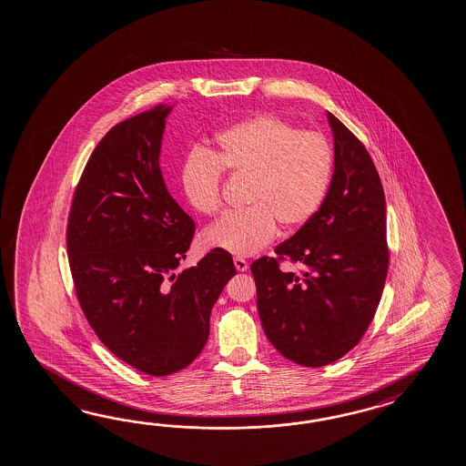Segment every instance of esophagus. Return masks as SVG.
I'll list each match as a JSON object with an SVG mask.
<instances>
[{
  "mask_svg": "<svg viewBox=\"0 0 466 466\" xmlns=\"http://www.w3.org/2000/svg\"><path fill=\"white\" fill-rule=\"evenodd\" d=\"M233 263H235V267H237V270L238 271L248 270V261L245 260V258H239V257H237V258L233 260Z\"/></svg>",
  "mask_w": 466,
  "mask_h": 466,
  "instance_id": "esophagus-1",
  "label": "esophagus"
}]
</instances>
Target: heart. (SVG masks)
Returning <instances> with one entry per match:
<instances>
[{
  "label": "heart",
  "instance_id": "heart-1",
  "mask_svg": "<svg viewBox=\"0 0 466 466\" xmlns=\"http://www.w3.org/2000/svg\"><path fill=\"white\" fill-rule=\"evenodd\" d=\"M215 154L196 149L186 157L181 183L187 203L201 215L223 205V167L249 177V208L218 219L203 233L208 249L251 257L279 233V223L299 228L324 203L334 173V151L317 130H300L261 114L223 130Z\"/></svg>",
  "mask_w": 466,
  "mask_h": 466
}]
</instances>
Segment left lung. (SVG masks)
Wrapping results in <instances>:
<instances>
[{
    "label": "left lung",
    "mask_w": 466,
    "mask_h": 466,
    "mask_svg": "<svg viewBox=\"0 0 466 466\" xmlns=\"http://www.w3.org/2000/svg\"><path fill=\"white\" fill-rule=\"evenodd\" d=\"M334 137V173L320 209L280 258L305 271H281L263 257L251 263L263 330L283 358L320 368L358 346L376 314L388 275L386 198L362 142L327 112Z\"/></svg>",
    "instance_id": "left-lung-1"
}]
</instances>
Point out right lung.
I'll return each mask as SVG.
<instances>
[{"label":"right lung","instance_id":"obj_1","mask_svg":"<svg viewBox=\"0 0 466 466\" xmlns=\"http://www.w3.org/2000/svg\"><path fill=\"white\" fill-rule=\"evenodd\" d=\"M173 106L122 120L92 152L66 228L76 297L112 354L149 376H169L195 360L209 315L237 268L211 249L176 273L195 221L169 195L159 156Z\"/></svg>","mask_w":466,"mask_h":466}]
</instances>
